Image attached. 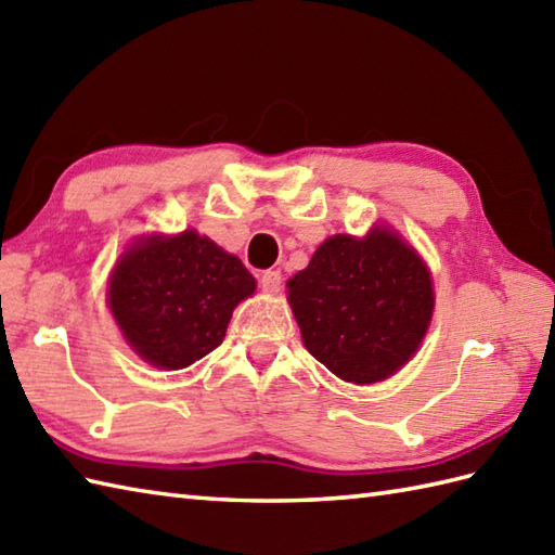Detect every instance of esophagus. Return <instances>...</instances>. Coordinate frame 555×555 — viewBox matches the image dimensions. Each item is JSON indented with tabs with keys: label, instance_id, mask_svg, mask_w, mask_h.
<instances>
[{
	"label": "esophagus",
	"instance_id": "obj_1",
	"mask_svg": "<svg viewBox=\"0 0 555 555\" xmlns=\"http://www.w3.org/2000/svg\"><path fill=\"white\" fill-rule=\"evenodd\" d=\"M259 286H262L264 293H274L281 291V286H284V281H281V271H262V276H259Z\"/></svg>",
	"mask_w": 555,
	"mask_h": 555
}]
</instances>
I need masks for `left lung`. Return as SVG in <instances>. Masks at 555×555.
I'll use <instances>...</instances> for the list:
<instances>
[{"label":"left lung","mask_w":555,"mask_h":555,"mask_svg":"<svg viewBox=\"0 0 555 555\" xmlns=\"http://www.w3.org/2000/svg\"><path fill=\"white\" fill-rule=\"evenodd\" d=\"M302 344L350 384H376L415 356L434 312L427 264L386 227L332 235L288 279Z\"/></svg>","instance_id":"8db88e82"}]
</instances>
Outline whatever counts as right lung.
Segmentation results:
<instances>
[{"instance_id": "obj_1", "label": "right lung", "mask_w": 555, "mask_h": 555, "mask_svg": "<svg viewBox=\"0 0 555 555\" xmlns=\"http://www.w3.org/2000/svg\"><path fill=\"white\" fill-rule=\"evenodd\" d=\"M255 286L238 257L188 229L128 247L109 276L107 300L140 358L159 370H183L221 344L233 308Z\"/></svg>"}]
</instances>
